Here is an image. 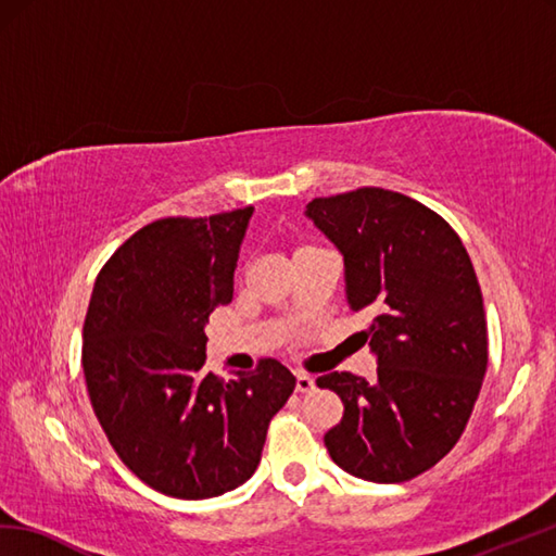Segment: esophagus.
Returning <instances> with one entry per match:
<instances>
[{
  "label": "esophagus",
  "instance_id": "esophagus-1",
  "mask_svg": "<svg viewBox=\"0 0 556 556\" xmlns=\"http://www.w3.org/2000/svg\"><path fill=\"white\" fill-rule=\"evenodd\" d=\"M315 389V379L309 374H295V391L299 393H309Z\"/></svg>",
  "mask_w": 556,
  "mask_h": 556
}]
</instances>
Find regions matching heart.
Wrapping results in <instances>:
<instances>
[{"mask_svg":"<svg viewBox=\"0 0 556 556\" xmlns=\"http://www.w3.org/2000/svg\"><path fill=\"white\" fill-rule=\"evenodd\" d=\"M307 249H317V247H307V243H301V247L293 251V255H299V253H303V251H307Z\"/></svg>","mask_w":556,"mask_h":556,"instance_id":"1","label":"heart"}]
</instances>
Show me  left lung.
<instances>
[{"mask_svg":"<svg viewBox=\"0 0 556 556\" xmlns=\"http://www.w3.org/2000/svg\"><path fill=\"white\" fill-rule=\"evenodd\" d=\"M307 217L343 253L348 305L369 317L359 339L379 357L374 381L317 377L345 407L325 445L357 479L409 481L455 447L485 377V309L469 253L435 211L379 187L313 199Z\"/></svg>","mask_w":556,"mask_h":556,"instance_id":"obj_1","label":"left lung"}]
</instances>
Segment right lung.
<instances>
[{
	"label": "right lung",
	"mask_w": 556,
	"mask_h": 556,
	"mask_svg": "<svg viewBox=\"0 0 556 556\" xmlns=\"http://www.w3.org/2000/svg\"><path fill=\"white\" fill-rule=\"evenodd\" d=\"M253 205L141 227L97 277L83 329V369L111 447L139 481L179 500L247 483L269 419L295 389L265 357L231 379L205 371V321L235 293Z\"/></svg>",
	"instance_id": "add662e5"
}]
</instances>
